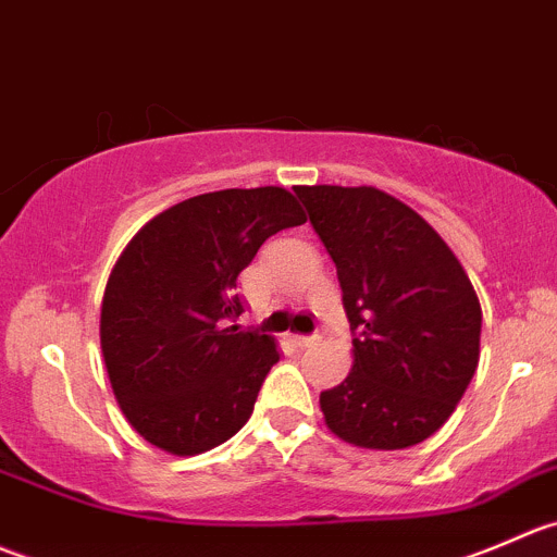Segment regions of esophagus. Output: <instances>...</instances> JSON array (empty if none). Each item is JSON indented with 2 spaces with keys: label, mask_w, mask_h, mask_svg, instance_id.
<instances>
[{
  "label": "esophagus",
  "mask_w": 557,
  "mask_h": 557,
  "mask_svg": "<svg viewBox=\"0 0 557 557\" xmlns=\"http://www.w3.org/2000/svg\"><path fill=\"white\" fill-rule=\"evenodd\" d=\"M295 346H300V349H308V346H317L319 341H322V335H295Z\"/></svg>",
  "instance_id": "34e87169"
}]
</instances>
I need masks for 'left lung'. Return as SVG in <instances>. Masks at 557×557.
I'll return each mask as SVG.
<instances>
[{
	"instance_id": "1",
	"label": "left lung",
	"mask_w": 557,
	"mask_h": 557,
	"mask_svg": "<svg viewBox=\"0 0 557 557\" xmlns=\"http://www.w3.org/2000/svg\"><path fill=\"white\" fill-rule=\"evenodd\" d=\"M338 268L357 338L351 371L319 395L330 433L406 449L453 417L479 366L482 306L442 235L376 186H295Z\"/></svg>"
}]
</instances>
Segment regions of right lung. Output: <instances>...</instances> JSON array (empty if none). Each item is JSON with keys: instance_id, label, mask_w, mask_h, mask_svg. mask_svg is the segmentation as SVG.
Instances as JSON below:
<instances>
[{"instance_id": "add662e5", "label": "right lung", "mask_w": 557, "mask_h": 557, "mask_svg": "<svg viewBox=\"0 0 557 557\" xmlns=\"http://www.w3.org/2000/svg\"><path fill=\"white\" fill-rule=\"evenodd\" d=\"M306 213L281 186L189 197L137 230L110 271L99 344L126 422L170 455H200L249 422L276 338L240 330L235 281Z\"/></svg>"}]
</instances>
